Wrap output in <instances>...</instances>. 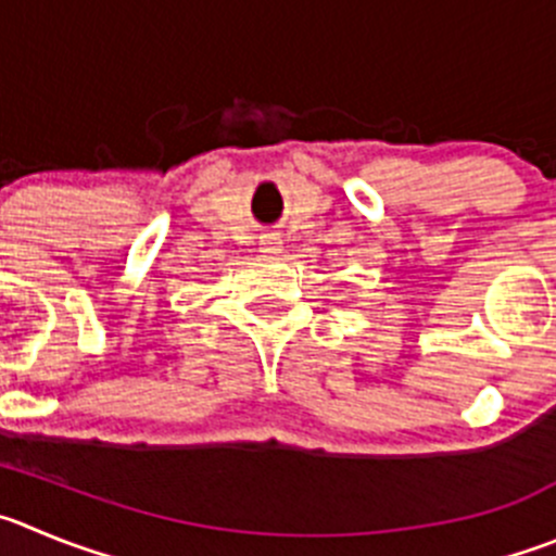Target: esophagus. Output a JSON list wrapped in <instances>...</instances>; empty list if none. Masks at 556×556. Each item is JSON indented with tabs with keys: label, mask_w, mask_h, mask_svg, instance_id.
<instances>
[{
	"label": "esophagus",
	"mask_w": 556,
	"mask_h": 556,
	"mask_svg": "<svg viewBox=\"0 0 556 556\" xmlns=\"http://www.w3.org/2000/svg\"><path fill=\"white\" fill-rule=\"evenodd\" d=\"M261 252L277 254L279 252V236L277 232H263L261 236Z\"/></svg>",
	"instance_id": "obj_1"
}]
</instances>
